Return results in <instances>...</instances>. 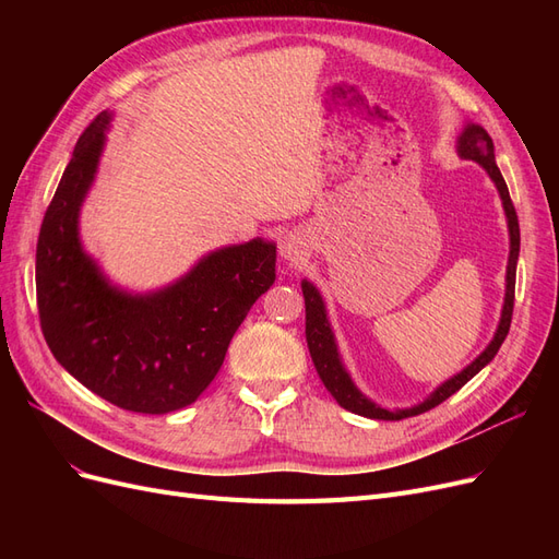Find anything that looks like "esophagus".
Here are the masks:
<instances>
[{"mask_svg":"<svg viewBox=\"0 0 559 559\" xmlns=\"http://www.w3.org/2000/svg\"><path fill=\"white\" fill-rule=\"evenodd\" d=\"M280 251H282L284 259L296 261V259L300 257V253H302V242H300L298 235H286V238H284L282 245H280Z\"/></svg>","mask_w":559,"mask_h":559,"instance_id":"esophagus-1","label":"esophagus"}]
</instances>
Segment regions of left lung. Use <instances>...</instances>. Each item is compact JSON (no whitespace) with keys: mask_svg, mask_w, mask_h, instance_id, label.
<instances>
[{"mask_svg":"<svg viewBox=\"0 0 559 559\" xmlns=\"http://www.w3.org/2000/svg\"><path fill=\"white\" fill-rule=\"evenodd\" d=\"M456 151H460L462 158L476 160L478 165L485 167V173L489 175V179H492L495 186L499 189V195H501V202H503V212H506V218H509L511 253H509V267H506V298H503L499 329L492 337V343H489L480 357L473 364H468L462 370V373H456L454 378L443 382L427 401L413 405V408L392 413V411L380 408V405H376L373 401L366 399L359 392V389L354 386L349 373L341 361V354H337L335 337H333L331 324L326 319L324 300H321L319 292L308 280H302L300 286H302V298H306V337H308V349H310L312 364L317 368L321 382H324V386L331 392V396L349 413H357V415H364V417H370V419H405V417L427 413V411L436 408L438 403H443L445 399H450L454 392H460V389L473 376H476L478 370H483L489 361H492L495 354L501 347V343L506 341V335H509L511 319H513V300H515V267H518V253H520L518 214H515V207H513V200L509 195V186H506V181L499 173V167H497V160H495L492 138H489V134L485 132V128H480L476 123H466L464 132L460 134V140H456Z\"/></svg>","mask_w":559,"mask_h":559,"instance_id":"left-lung-1","label":"left lung"}]
</instances>
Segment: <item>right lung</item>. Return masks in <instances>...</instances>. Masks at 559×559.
Segmentation results:
<instances>
[{"mask_svg":"<svg viewBox=\"0 0 559 559\" xmlns=\"http://www.w3.org/2000/svg\"><path fill=\"white\" fill-rule=\"evenodd\" d=\"M111 114L79 138L37 242V308L58 364L123 411L191 405L218 373L249 308L275 282L277 247L261 238L207 253L156 294L111 286L79 240V210L97 173Z\"/></svg>","mask_w":559,"mask_h":559,"instance_id":"add662e5","label":"right lung"}]
</instances>
